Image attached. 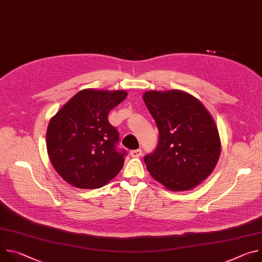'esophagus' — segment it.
I'll return each instance as SVG.
<instances>
[{"mask_svg": "<svg viewBox=\"0 0 262 262\" xmlns=\"http://www.w3.org/2000/svg\"><path fill=\"white\" fill-rule=\"evenodd\" d=\"M129 155H130V157H133V158H139V157H141V155H142V150H141V149H136V150H132V151L129 152Z\"/></svg>", "mask_w": 262, "mask_h": 262, "instance_id": "obj_1", "label": "esophagus"}]
</instances>
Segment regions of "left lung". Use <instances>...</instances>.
Listing matches in <instances>:
<instances>
[{
    "label": "left lung",
    "mask_w": 262,
    "mask_h": 262,
    "mask_svg": "<svg viewBox=\"0 0 262 262\" xmlns=\"http://www.w3.org/2000/svg\"><path fill=\"white\" fill-rule=\"evenodd\" d=\"M143 99L159 129L156 150L144 158L148 172L170 191L194 189L211 174L220 158L213 118L200 100L184 91H147Z\"/></svg>",
    "instance_id": "1"
}]
</instances>
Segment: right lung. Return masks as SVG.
<instances>
[{"instance_id": "1", "label": "right lung", "mask_w": 262, "mask_h": 262, "mask_svg": "<svg viewBox=\"0 0 262 262\" xmlns=\"http://www.w3.org/2000/svg\"><path fill=\"white\" fill-rule=\"evenodd\" d=\"M126 96L123 90L84 89L50 120L49 158L66 182L78 189H99L120 172L126 152L117 150L119 133L107 115Z\"/></svg>"}]
</instances>
